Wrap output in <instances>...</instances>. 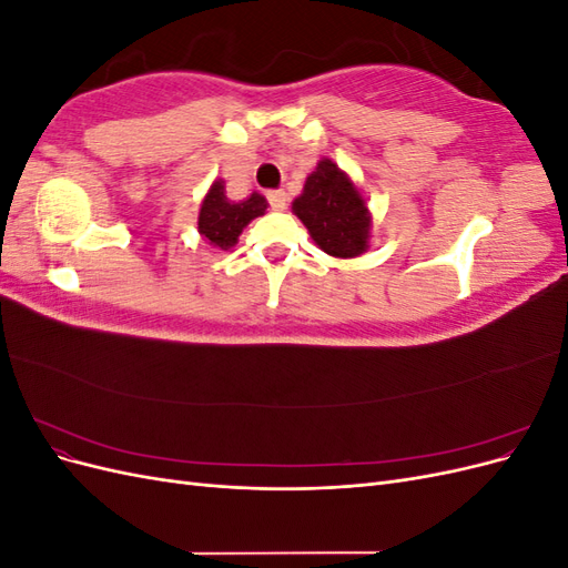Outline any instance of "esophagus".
<instances>
[{
    "label": "esophagus",
    "instance_id": "34e87169",
    "mask_svg": "<svg viewBox=\"0 0 568 568\" xmlns=\"http://www.w3.org/2000/svg\"><path fill=\"white\" fill-rule=\"evenodd\" d=\"M267 203H270L272 211H286L288 199H286V194L282 192V189H277V192H270V194H267Z\"/></svg>",
    "mask_w": 568,
    "mask_h": 568
}]
</instances>
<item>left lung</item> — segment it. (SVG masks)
Returning <instances> with one entry per match:
<instances>
[{"label":"left lung","instance_id":"left-lung-1","mask_svg":"<svg viewBox=\"0 0 568 568\" xmlns=\"http://www.w3.org/2000/svg\"><path fill=\"white\" fill-rule=\"evenodd\" d=\"M294 213L324 253L355 257L367 248L369 213L365 199L332 161H320L307 175L303 194L294 201Z\"/></svg>","mask_w":568,"mask_h":568}]
</instances>
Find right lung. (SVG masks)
<instances>
[{
    "mask_svg": "<svg viewBox=\"0 0 568 568\" xmlns=\"http://www.w3.org/2000/svg\"><path fill=\"white\" fill-rule=\"evenodd\" d=\"M265 211H267L265 196L253 192L248 199L234 203L225 196V184L213 182L211 192L205 194L201 203L199 232L203 234V239H209L213 246L227 251L230 246L236 244L239 234L244 232L248 222L257 215H263Z\"/></svg>",
    "mask_w": 568,
    "mask_h": 568,
    "instance_id": "obj_1",
    "label": "right lung"
}]
</instances>
